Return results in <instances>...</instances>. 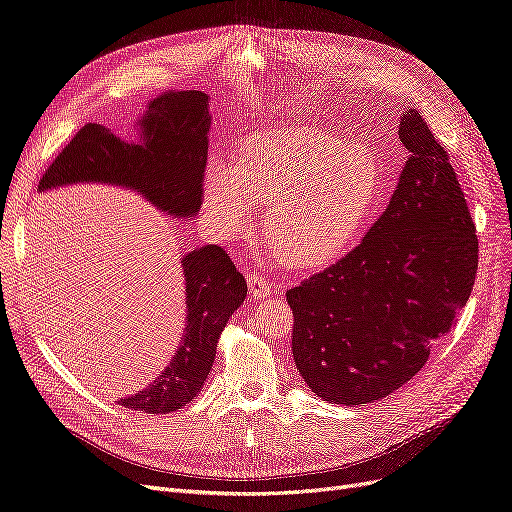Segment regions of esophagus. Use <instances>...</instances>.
<instances>
[{"label":"esophagus","instance_id":"1","mask_svg":"<svg viewBox=\"0 0 512 512\" xmlns=\"http://www.w3.org/2000/svg\"><path fill=\"white\" fill-rule=\"evenodd\" d=\"M247 282H249V293L253 297H268V295L274 293V286L268 280H265L263 276L255 274V272L247 274Z\"/></svg>","mask_w":512,"mask_h":512}]
</instances>
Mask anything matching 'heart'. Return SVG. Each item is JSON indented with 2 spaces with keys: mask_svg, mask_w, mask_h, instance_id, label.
<instances>
[{
  "mask_svg": "<svg viewBox=\"0 0 512 512\" xmlns=\"http://www.w3.org/2000/svg\"><path fill=\"white\" fill-rule=\"evenodd\" d=\"M374 148L316 127L255 133L242 142L236 167L211 163L203 207L221 236L253 226L265 207L263 238L291 268H318L358 236L381 194Z\"/></svg>",
  "mask_w": 512,
  "mask_h": 512,
  "instance_id": "obj_1",
  "label": "heart"
}]
</instances>
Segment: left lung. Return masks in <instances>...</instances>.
Returning <instances> with one entry per match:
<instances>
[{"label":"left lung","mask_w":512,"mask_h":512,"mask_svg":"<svg viewBox=\"0 0 512 512\" xmlns=\"http://www.w3.org/2000/svg\"><path fill=\"white\" fill-rule=\"evenodd\" d=\"M385 213L337 263L286 291L293 358L324 402H379L425 366L473 291L479 244L448 152L408 110Z\"/></svg>","instance_id":"1"}]
</instances>
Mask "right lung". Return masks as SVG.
I'll list each match as a JSON object with an SVG mask.
<instances>
[{
  "label": "right lung",
  "instance_id": "right-lung-1",
  "mask_svg": "<svg viewBox=\"0 0 512 512\" xmlns=\"http://www.w3.org/2000/svg\"><path fill=\"white\" fill-rule=\"evenodd\" d=\"M209 127L207 94L165 92L150 100L136 142L98 123L81 127L43 173L39 192L77 182L115 184L167 215L192 219L203 205ZM182 270L188 311L182 345L152 385L121 399L129 410L169 414L190 404L211 372L221 330L247 297V282L217 244L184 255Z\"/></svg>",
  "mask_w": 512,
  "mask_h": 512
}]
</instances>
